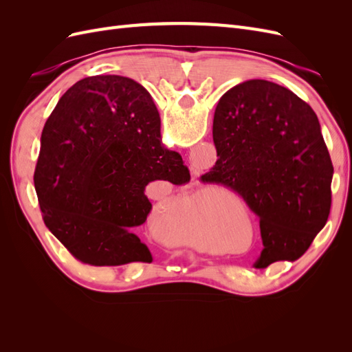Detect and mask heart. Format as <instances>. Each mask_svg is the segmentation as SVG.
<instances>
[{
	"instance_id": "b5f03b06",
	"label": "heart",
	"mask_w": 352,
	"mask_h": 352,
	"mask_svg": "<svg viewBox=\"0 0 352 352\" xmlns=\"http://www.w3.org/2000/svg\"><path fill=\"white\" fill-rule=\"evenodd\" d=\"M188 214H189L190 217L197 219V220H204V219H206V216H207V212H206V210H202V208L195 207V208H190Z\"/></svg>"
}]
</instances>
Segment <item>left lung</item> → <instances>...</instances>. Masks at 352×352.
<instances>
[{
    "label": "left lung",
    "instance_id": "obj_1",
    "mask_svg": "<svg viewBox=\"0 0 352 352\" xmlns=\"http://www.w3.org/2000/svg\"><path fill=\"white\" fill-rule=\"evenodd\" d=\"M212 141L219 160L201 182L235 190L260 217L254 267L300 258L332 204L333 166L313 109L280 85L242 82L220 98Z\"/></svg>",
    "mask_w": 352,
    "mask_h": 352
}]
</instances>
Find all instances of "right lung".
<instances>
[{"label": "right lung", "mask_w": 352, "mask_h": 352, "mask_svg": "<svg viewBox=\"0 0 352 352\" xmlns=\"http://www.w3.org/2000/svg\"><path fill=\"white\" fill-rule=\"evenodd\" d=\"M160 114L142 85L85 78L58 100L41 135L34 176L45 226L85 264L151 263L136 230L153 208V180H190L179 153L166 150Z\"/></svg>", "instance_id": "1"}]
</instances>
